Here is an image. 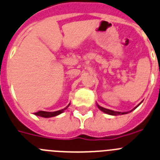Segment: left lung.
Wrapping results in <instances>:
<instances>
[{
  "instance_id": "left-lung-1",
  "label": "left lung",
  "mask_w": 160,
  "mask_h": 160,
  "mask_svg": "<svg viewBox=\"0 0 160 160\" xmlns=\"http://www.w3.org/2000/svg\"><path fill=\"white\" fill-rule=\"evenodd\" d=\"M139 104H140V103H139ZM96 105H97V107H98V108L100 109V111H102V112H104V113H106V114H108V115H112V116H118V115H123V114H127V113H128V112H115V111H112V110H110V109H107V108H103V107H101V106H100V105L98 104V103H96ZM139 105H137V106H136V108H134L133 109H132V110H131L130 111V112H132V111L134 110V109H136V108L138 107V106H139Z\"/></svg>"
}]
</instances>
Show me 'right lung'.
I'll use <instances>...</instances> for the list:
<instances>
[{"label":"right lung","instance_id":"right-lung-1","mask_svg":"<svg viewBox=\"0 0 160 160\" xmlns=\"http://www.w3.org/2000/svg\"><path fill=\"white\" fill-rule=\"evenodd\" d=\"M69 104L68 105L66 108H64V109L57 111V112H44V111H39V112H35V115L36 116H41V117H44V118H50V117H53V116H58V115L61 114L62 112H64V111L68 108V107L69 106Z\"/></svg>","mask_w":160,"mask_h":160}]
</instances>
